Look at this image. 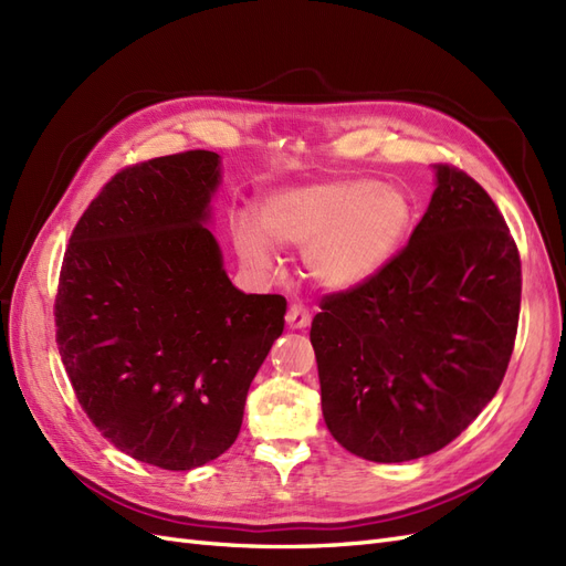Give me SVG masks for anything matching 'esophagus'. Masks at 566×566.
Returning <instances> with one entry per match:
<instances>
[{
    "instance_id": "34e87169",
    "label": "esophagus",
    "mask_w": 566,
    "mask_h": 566,
    "mask_svg": "<svg viewBox=\"0 0 566 566\" xmlns=\"http://www.w3.org/2000/svg\"><path fill=\"white\" fill-rule=\"evenodd\" d=\"M285 321H287V325L293 331H302V328H306V325L312 323V314H310V310H306V306L293 304L287 310V314H285Z\"/></svg>"
}]
</instances>
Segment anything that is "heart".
I'll use <instances>...</instances> for the list:
<instances>
[{
	"mask_svg": "<svg viewBox=\"0 0 566 566\" xmlns=\"http://www.w3.org/2000/svg\"><path fill=\"white\" fill-rule=\"evenodd\" d=\"M416 219L401 186L368 177H335L287 186L264 198L260 224L233 221V245L260 273L276 266L273 241L304 252L310 276L328 290L368 283L397 256Z\"/></svg>",
	"mask_w": 566,
	"mask_h": 566,
	"instance_id": "obj_1",
	"label": "heart"
}]
</instances>
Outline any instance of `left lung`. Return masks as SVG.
<instances>
[{"instance_id":"left-lung-1","label":"left lung","mask_w":566,"mask_h":566,"mask_svg":"<svg viewBox=\"0 0 566 566\" xmlns=\"http://www.w3.org/2000/svg\"><path fill=\"white\" fill-rule=\"evenodd\" d=\"M434 172L408 245L312 321L325 424L373 462L430 455L468 430L517 337L522 262L503 214L462 169Z\"/></svg>"}]
</instances>
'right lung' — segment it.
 <instances>
[{"label": "right lung", "mask_w": 566, "mask_h": 566, "mask_svg": "<svg viewBox=\"0 0 566 566\" xmlns=\"http://www.w3.org/2000/svg\"><path fill=\"white\" fill-rule=\"evenodd\" d=\"M219 181L212 150L119 169L61 266L56 342L75 397L115 449L163 470L231 447L285 325V297L245 295L227 276L205 227Z\"/></svg>", "instance_id": "1"}]
</instances>
